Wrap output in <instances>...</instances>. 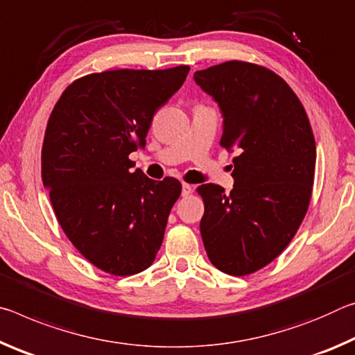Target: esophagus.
<instances>
[{
    "label": "esophagus",
    "mask_w": 355,
    "mask_h": 355,
    "mask_svg": "<svg viewBox=\"0 0 355 355\" xmlns=\"http://www.w3.org/2000/svg\"><path fill=\"white\" fill-rule=\"evenodd\" d=\"M191 191H193V187L190 184H182V196H189Z\"/></svg>",
    "instance_id": "obj_1"
}]
</instances>
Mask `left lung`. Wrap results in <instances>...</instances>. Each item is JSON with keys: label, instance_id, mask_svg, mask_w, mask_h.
I'll return each mask as SVG.
<instances>
[{"label": "left lung", "instance_id": "obj_1", "mask_svg": "<svg viewBox=\"0 0 355 355\" xmlns=\"http://www.w3.org/2000/svg\"><path fill=\"white\" fill-rule=\"evenodd\" d=\"M193 78L222 112L220 144L237 153L230 195L216 184L196 189L202 243L218 270L253 274L288 247L309 209L316 165L309 116L286 81L257 64L226 61Z\"/></svg>", "mask_w": 355, "mask_h": 355}]
</instances>
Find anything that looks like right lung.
I'll use <instances>...</instances> for the list:
<instances>
[{
    "instance_id": "right-lung-1",
    "label": "right lung",
    "mask_w": 355,
    "mask_h": 355,
    "mask_svg": "<svg viewBox=\"0 0 355 355\" xmlns=\"http://www.w3.org/2000/svg\"><path fill=\"white\" fill-rule=\"evenodd\" d=\"M190 71L119 69L75 80L56 102L42 146V181L69 241L98 269L138 274L154 263L181 195L153 181L129 154L146 146L153 116Z\"/></svg>"
}]
</instances>
